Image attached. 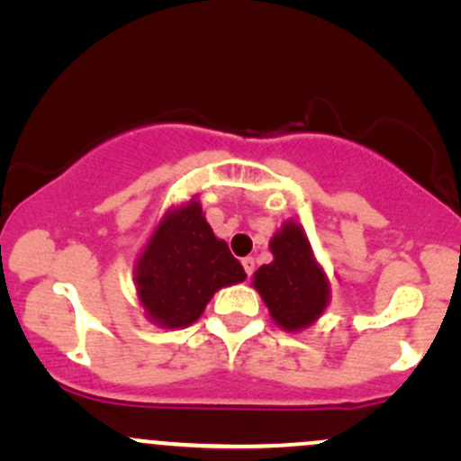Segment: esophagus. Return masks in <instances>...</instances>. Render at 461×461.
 Segmentation results:
<instances>
[{
  "label": "esophagus",
  "instance_id": "obj_1",
  "mask_svg": "<svg viewBox=\"0 0 461 461\" xmlns=\"http://www.w3.org/2000/svg\"><path fill=\"white\" fill-rule=\"evenodd\" d=\"M242 268H245V273L251 277L253 271H256V260H253V258H242Z\"/></svg>",
  "mask_w": 461,
  "mask_h": 461
}]
</instances>
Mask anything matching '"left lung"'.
I'll return each instance as SVG.
<instances>
[{"mask_svg":"<svg viewBox=\"0 0 461 461\" xmlns=\"http://www.w3.org/2000/svg\"><path fill=\"white\" fill-rule=\"evenodd\" d=\"M273 262L253 273L268 314L285 331H301L316 322L330 303V279L294 221H285L271 238Z\"/></svg>","mask_w":461,"mask_h":461,"instance_id":"8db88e82","label":"left lung"}]
</instances>
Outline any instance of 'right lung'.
<instances>
[{
	"label": "right lung",
	"mask_w": 461,
	"mask_h": 461,
	"mask_svg": "<svg viewBox=\"0 0 461 461\" xmlns=\"http://www.w3.org/2000/svg\"><path fill=\"white\" fill-rule=\"evenodd\" d=\"M245 277L242 264L214 236L194 197L162 216L134 267L147 319L167 330L193 325L216 290Z\"/></svg>",
	"instance_id": "1"
}]
</instances>
